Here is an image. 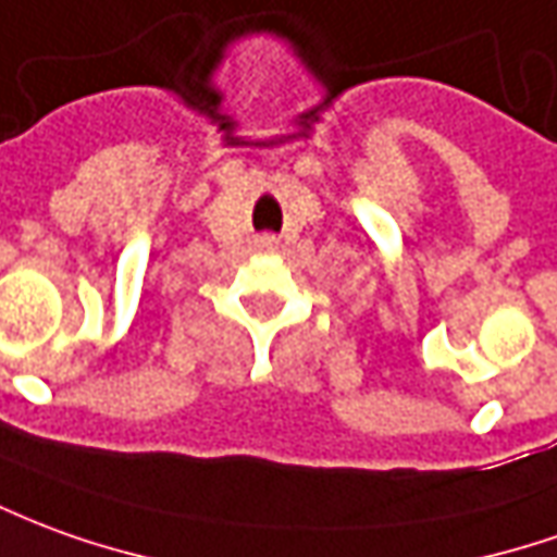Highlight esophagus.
<instances>
[{
    "mask_svg": "<svg viewBox=\"0 0 557 557\" xmlns=\"http://www.w3.org/2000/svg\"><path fill=\"white\" fill-rule=\"evenodd\" d=\"M255 245L257 251H275V248H278V239H275L272 233H263V236H257Z\"/></svg>",
    "mask_w": 557,
    "mask_h": 557,
    "instance_id": "esophagus-1",
    "label": "esophagus"
}]
</instances>
